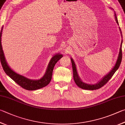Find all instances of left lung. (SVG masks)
I'll return each instance as SVG.
<instances>
[{"mask_svg": "<svg viewBox=\"0 0 125 125\" xmlns=\"http://www.w3.org/2000/svg\"><path fill=\"white\" fill-rule=\"evenodd\" d=\"M111 9L113 10V9L112 8H110ZM115 14V21H116V23L117 24H119V22L117 21V19L116 17V15L115 12H114ZM119 30L120 31V33H121V35L122 37V33L121 29L119 27ZM122 40H121V45H120V51L119 53V55L117 57V59L116 60V62L115 63V64L113 68V69L108 73L107 74H106L105 75H104L103 78H102L101 80L98 81V83H94V84H88V83H85L82 81L81 78L79 76L78 71H77L76 64L75 63L73 59L72 58H70V60H71L72 64V68H73V78L74 80L75 83L76 85L82 89L84 90H97L99 89V88H101L102 86H103L104 85L108 83V81L110 80L111 78L113 76V75L114 74L115 72L120 67V63H121V60H122Z\"/></svg>", "mask_w": 125, "mask_h": 125, "instance_id": "left-lung-1", "label": "left lung"}]
</instances>
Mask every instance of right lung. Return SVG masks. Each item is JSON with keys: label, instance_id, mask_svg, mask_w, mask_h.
Returning a JSON list of instances; mask_svg holds the SVG:
<instances>
[{"label": "right lung", "instance_id": "right-lung-1", "mask_svg": "<svg viewBox=\"0 0 125 125\" xmlns=\"http://www.w3.org/2000/svg\"><path fill=\"white\" fill-rule=\"evenodd\" d=\"M3 28V27H2L0 31V62L5 73L18 85L27 90H36L47 86L50 82L52 79L53 69L56 63L62 57L63 55L61 53H57L51 58L47 66L46 71L42 78L38 80H32V79L27 78L13 71L8 65V62H6L1 42Z\"/></svg>", "mask_w": 125, "mask_h": 125}]
</instances>
